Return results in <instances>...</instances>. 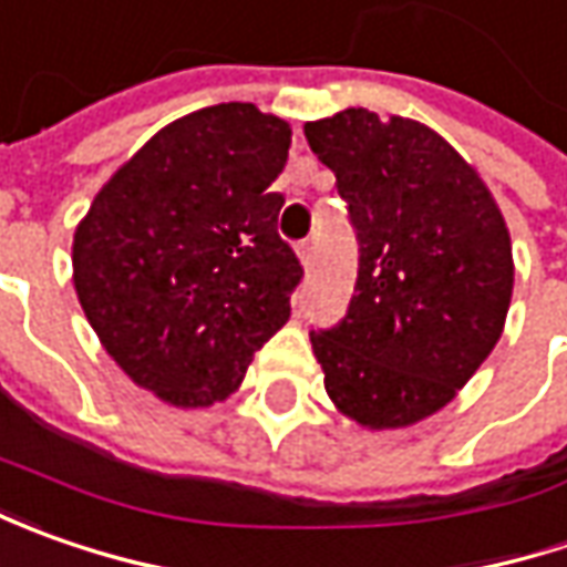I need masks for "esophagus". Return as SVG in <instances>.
I'll list each match as a JSON object with an SVG mask.
<instances>
[{
  "mask_svg": "<svg viewBox=\"0 0 567 567\" xmlns=\"http://www.w3.org/2000/svg\"><path fill=\"white\" fill-rule=\"evenodd\" d=\"M296 255H299L302 268H309V265H312V258H316V246H312V239L299 243V246H296Z\"/></svg>",
  "mask_w": 567,
  "mask_h": 567,
  "instance_id": "obj_1",
  "label": "esophagus"
}]
</instances>
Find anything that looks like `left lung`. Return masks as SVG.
Masks as SVG:
<instances>
[{
    "label": "left lung",
    "instance_id": "8db88e82",
    "mask_svg": "<svg viewBox=\"0 0 567 567\" xmlns=\"http://www.w3.org/2000/svg\"><path fill=\"white\" fill-rule=\"evenodd\" d=\"M360 239L347 318L312 334L324 391L362 429H406L454 401L505 331L512 233L489 186L423 122L350 106L306 122Z\"/></svg>",
    "mask_w": 567,
    "mask_h": 567
}]
</instances>
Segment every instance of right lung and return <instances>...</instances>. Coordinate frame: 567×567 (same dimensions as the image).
Listing matches in <instances>:
<instances>
[{
    "instance_id": "add662e5",
    "label": "right lung",
    "mask_w": 567,
    "mask_h": 567,
    "mask_svg": "<svg viewBox=\"0 0 567 567\" xmlns=\"http://www.w3.org/2000/svg\"><path fill=\"white\" fill-rule=\"evenodd\" d=\"M290 122L217 103L164 125L94 195L72 239V280L103 350L169 406H210L243 384L290 318L302 277L271 192Z\"/></svg>"
}]
</instances>
